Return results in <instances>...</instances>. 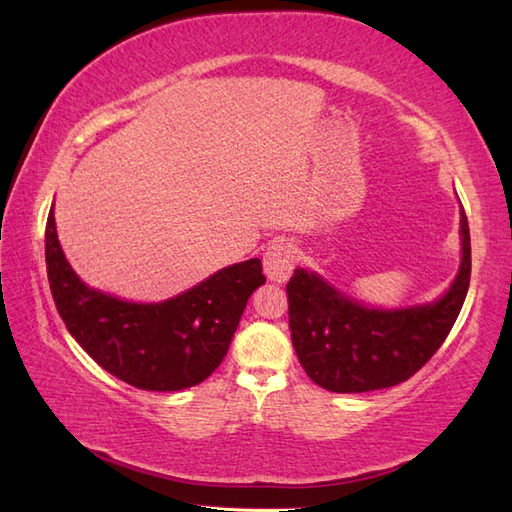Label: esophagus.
<instances>
[{
	"instance_id": "esophagus-1",
	"label": "esophagus",
	"mask_w": 512,
	"mask_h": 512,
	"mask_svg": "<svg viewBox=\"0 0 512 512\" xmlns=\"http://www.w3.org/2000/svg\"><path fill=\"white\" fill-rule=\"evenodd\" d=\"M292 266H295V255H292V246L288 242H275L268 246L264 253V273L268 281L284 284L292 273Z\"/></svg>"
}]
</instances>
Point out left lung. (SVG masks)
<instances>
[{"instance_id": "left-lung-1", "label": "left lung", "mask_w": 512, "mask_h": 512, "mask_svg": "<svg viewBox=\"0 0 512 512\" xmlns=\"http://www.w3.org/2000/svg\"><path fill=\"white\" fill-rule=\"evenodd\" d=\"M462 259L442 297L407 308H374L345 295L314 270L288 281L292 345L319 387L361 394L411 378L438 352L462 310L471 281V235L460 206Z\"/></svg>"}]
</instances>
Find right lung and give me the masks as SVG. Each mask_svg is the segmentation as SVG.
I'll return each instance as SVG.
<instances>
[{
	"label": "right lung",
	"instance_id": "obj_1",
	"mask_svg": "<svg viewBox=\"0 0 512 512\" xmlns=\"http://www.w3.org/2000/svg\"><path fill=\"white\" fill-rule=\"evenodd\" d=\"M46 266L54 306L74 341L105 372L147 391H180L209 378L224 361L248 297L266 281L255 257L165 301L118 299L74 273L59 244L54 204Z\"/></svg>",
	"mask_w": 512,
	"mask_h": 512
}]
</instances>
